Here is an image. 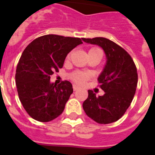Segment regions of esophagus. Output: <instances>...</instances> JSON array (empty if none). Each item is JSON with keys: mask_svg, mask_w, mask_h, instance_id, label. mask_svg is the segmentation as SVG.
<instances>
[{"mask_svg": "<svg viewBox=\"0 0 155 155\" xmlns=\"http://www.w3.org/2000/svg\"><path fill=\"white\" fill-rule=\"evenodd\" d=\"M73 89H74V91H77V90L78 89V86H77V85H75V84H74V85H73Z\"/></svg>", "mask_w": 155, "mask_h": 155, "instance_id": "34e87169", "label": "esophagus"}]
</instances>
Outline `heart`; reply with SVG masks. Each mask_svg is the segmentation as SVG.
<instances>
[{"instance_id":"obj_1","label":"heart","mask_w":155,"mask_h":155,"mask_svg":"<svg viewBox=\"0 0 155 155\" xmlns=\"http://www.w3.org/2000/svg\"><path fill=\"white\" fill-rule=\"evenodd\" d=\"M101 50L99 48L97 47H92L88 51V54H91V53H94L96 51H99ZM71 53H68V55L67 56V60H69L70 57H71ZM91 78V74L87 73V72H83V71H74V73L71 74V80L73 81L74 82H75L76 84H80V85H82L84 84L87 81L89 80Z\"/></svg>"}]
</instances>
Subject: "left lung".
<instances>
[{
	"instance_id": "8db88e82",
	"label": "left lung",
	"mask_w": 155,
	"mask_h": 155,
	"mask_svg": "<svg viewBox=\"0 0 155 155\" xmlns=\"http://www.w3.org/2000/svg\"><path fill=\"white\" fill-rule=\"evenodd\" d=\"M83 40L101 46L107 58L98 78L105 94L96 96L94 91L88 90L83 109L86 115L98 124H111L120 120L132 102L138 81L136 65L124 48L106 38H83Z\"/></svg>"
}]
</instances>
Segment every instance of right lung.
Wrapping results in <instances>:
<instances>
[{
    "label": "right lung",
    "mask_w": 155,
    "mask_h": 155,
    "mask_svg": "<svg viewBox=\"0 0 155 155\" xmlns=\"http://www.w3.org/2000/svg\"><path fill=\"white\" fill-rule=\"evenodd\" d=\"M83 38L45 35L27 46L18 63L15 74L20 102L31 118L50 122L63 113L73 93L71 82L50 83V75L64 66L68 53L81 44Z\"/></svg>",
    "instance_id": "obj_1"
}]
</instances>
